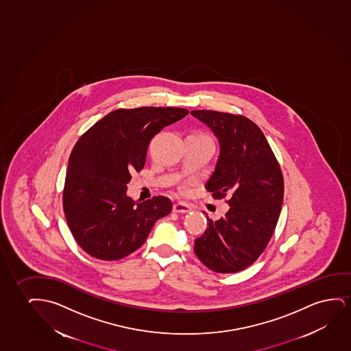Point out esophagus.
I'll list each match as a JSON object with an SVG mask.
<instances>
[{
	"instance_id": "obj_1",
	"label": "esophagus",
	"mask_w": 351,
	"mask_h": 351,
	"mask_svg": "<svg viewBox=\"0 0 351 351\" xmlns=\"http://www.w3.org/2000/svg\"><path fill=\"white\" fill-rule=\"evenodd\" d=\"M173 210L176 213H188V212L192 211V207L184 202H176V204H173Z\"/></svg>"
}]
</instances>
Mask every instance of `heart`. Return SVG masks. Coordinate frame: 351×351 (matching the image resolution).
I'll list each match as a JSON object with an SVG mask.
<instances>
[{
	"mask_svg": "<svg viewBox=\"0 0 351 351\" xmlns=\"http://www.w3.org/2000/svg\"><path fill=\"white\" fill-rule=\"evenodd\" d=\"M205 136H207V135H205Z\"/></svg>",
	"mask_w": 351,
	"mask_h": 351,
	"instance_id": "1",
	"label": "heart"
}]
</instances>
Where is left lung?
Returning a JSON list of instances; mask_svg holds the SVG:
<instances>
[{
	"instance_id": "1",
	"label": "left lung",
	"mask_w": 351,
	"mask_h": 351,
	"mask_svg": "<svg viewBox=\"0 0 351 351\" xmlns=\"http://www.w3.org/2000/svg\"><path fill=\"white\" fill-rule=\"evenodd\" d=\"M219 141L216 169L207 181L212 197H229V211L213 221L194 243L206 267L218 274L247 269L271 240L283 204L284 180L264 133L242 115L192 110Z\"/></svg>"
}]
</instances>
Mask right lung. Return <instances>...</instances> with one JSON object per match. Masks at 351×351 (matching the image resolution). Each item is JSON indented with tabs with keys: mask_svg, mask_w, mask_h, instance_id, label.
Segmentation results:
<instances>
[{
	"mask_svg": "<svg viewBox=\"0 0 351 351\" xmlns=\"http://www.w3.org/2000/svg\"><path fill=\"white\" fill-rule=\"evenodd\" d=\"M187 109L141 106L111 111L80 136L68 160L63 211L77 245L96 259L119 260L144 245L173 202L127 197L133 171L144 169L149 141Z\"/></svg>",
	"mask_w": 351,
	"mask_h": 351,
	"instance_id": "obj_1",
	"label": "right lung"
}]
</instances>
